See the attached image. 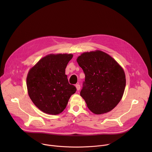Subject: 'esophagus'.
I'll return each instance as SVG.
<instances>
[{
  "label": "esophagus",
  "instance_id": "obj_1",
  "mask_svg": "<svg viewBox=\"0 0 152 152\" xmlns=\"http://www.w3.org/2000/svg\"><path fill=\"white\" fill-rule=\"evenodd\" d=\"M76 89H77V91L80 90V86L79 84H76Z\"/></svg>",
  "mask_w": 152,
  "mask_h": 152
}]
</instances>
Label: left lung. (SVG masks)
<instances>
[{
  "mask_svg": "<svg viewBox=\"0 0 152 152\" xmlns=\"http://www.w3.org/2000/svg\"><path fill=\"white\" fill-rule=\"evenodd\" d=\"M85 79L80 94L96 114L111 111L121 100L126 86L123 69L111 56L97 50L77 59Z\"/></svg>",
  "mask_w": 152,
  "mask_h": 152,
  "instance_id": "obj_1",
  "label": "left lung"
}]
</instances>
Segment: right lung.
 <instances>
[{"mask_svg": "<svg viewBox=\"0 0 152 152\" xmlns=\"http://www.w3.org/2000/svg\"><path fill=\"white\" fill-rule=\"evenodd\" d=\"M72 54H50L40 59L29 72L26 85L29 96L39 110L46 114L62 113L76 88L65 75Z\"/></svg>", "mask_w": 152, "mask_h": 152, "instance_id": "right-lung-1", "label": "right lung"}]
</instances>
